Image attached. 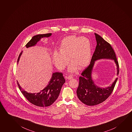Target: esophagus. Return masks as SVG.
Listing matches in <instances>:
<instances>
[{
	"label": "esophagus",
	"instance_id": "1",
	"mask_svg": "<svg viewBox=\"0 0 132 132\" xmlns=\"http://www.w3.org/2000/svg\"><path fill=\"white\" fill-rule=\"evenodd\" d=\"M73 78V76H72V75H69L68 77H67V79H72Z\"/></svg>",
	"mask_w": 132,
	"mask_h": 132
}]
</instances>
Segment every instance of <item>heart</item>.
Returning <instances> with one entry per match:
<instances>
[{
  "mask_svg": "<svg viewBox=\"0 0 132 132\" xmlns=\"http://www.w3.org/2000/svg\"><path fill=\"white\" fill-rule=\"evenodd\" d=\"M59 53L54 52L53 60L55 66L60 69L65 68L68 63L71 64L68 71L73 72L83 69L90 61L91 57V43L86 37L68 36L63 39L59 48Z\"/></svg>",
  "mask_w": 132,
  "mask_h": 132,
  "instance_id": "b5f03b06",
  "label": "heart"
}]
</instances>
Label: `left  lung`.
I'll list each match as a JSON object with an SVG mask.
<instances>
[{
    "instance_id": "8db88e82",
    "label": "left lung",
    "mask_w": 132,
    "mask_h": 132,
    "mask_svg": "<svg viewBox=\"0 0 132 132\" xmlns=\"http://www.w3.org/2000/svg\"><path fill=\"white\" fill-rule=\"evenodd\" d=\"M95 35L97 46L92 57L90 65L82 72L79 78V85L77 90L78 98L86 105H94L103 102L113 92L117 80L116 78L110 86L106 87L98 86L93 80L92 73L95 61L101 59L114 60L117 67V75L119 73V63L114 51L108 42L97 34Z\"/></svg>"
}]
</instances>
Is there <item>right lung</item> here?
Segmentation results:
<instances>
[{
  "label": "right lung",
  "instance_id": "add662e5",
  "mask_svg": "<svg viewBox=\"0 0 132 132\" xmlns=\"http://www.w3.org/2000/svg\"><path fill=\"white\" fill-rule=\"evenodd\" d=\"M52 34H38L34 36L26 45V46L27 48H28L35 46L40 40L41 38L45 37L48 38ZM22 54V52L20 53L18 57V64ZM65 81V78L63 76L61 72H54L46 86L41 90L40 92L33 94L24 91L18 81L17 84L22 94L30 103L38 106L44 107L50 106L55 102L60 94L61 87Z\"/></svg>",
  "mask_w": 132,
  "mask_h": 132
}]
</instances>
